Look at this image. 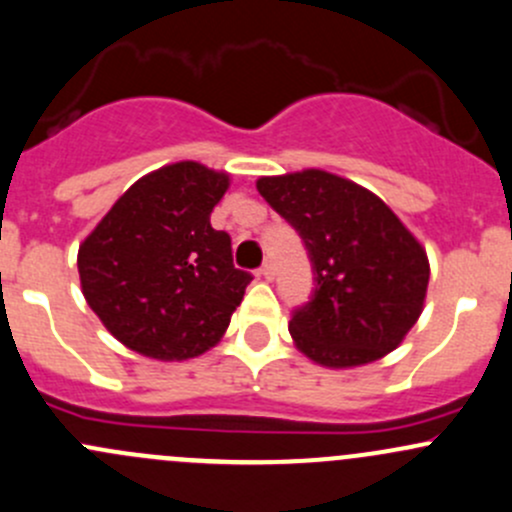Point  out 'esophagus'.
<instances>
[{"label":"esophagus","instance_id":"esophagus-1","mask_svg":"<svg viewBox=\"0 0 512 512\" xmlns=\"http://www.w3.org/2000/svg\"><path fill=\"white\" fill-rule=\"evenodd\" d=\"M257 275H260L265 282L275 280V267H272V262H265V265L260 267V272H257Z\"/></svg>","mask_w":512,"mask_h":512}]
</instances>
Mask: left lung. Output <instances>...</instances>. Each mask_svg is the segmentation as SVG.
Segmentation results:
<instances>
[{
  "mask_svg": "<svg viewBox=\"0 0 512 512\" xmlns=\"http://www.w3.org/2000/svg\"><path fill=\"white\" fill-rule=\"evenodd\" d=\"M262 198L302 235L314 297L289 322L294 347L327 369L394 352L418 322L431 267L414 232L371 190L319 168L257 180Z\"/></svg>",
  "mask_w": 512,
  "mask_h": 512,
  "instance_id": "1",
  "label": "left lung"
}]
</instances>
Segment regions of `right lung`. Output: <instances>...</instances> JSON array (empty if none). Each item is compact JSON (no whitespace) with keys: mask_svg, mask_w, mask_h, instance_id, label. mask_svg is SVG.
<instances>
[{"mask_svg":"<svg viewBox=\"0 0 512 512\" xmlns=\"http://www.w3.org/2000/svg\"><path fill=\"white\" fill-rule=\"evenodd\" d=\"M230 175L195 160L138 178L79 245L86 302L131 352L185 361L223 339L252 277L210 213Z\"/></svg>","mask_w":512,"mask_h":512,"instance_id":"obj_1","label":"right lung"}]
</instances>
